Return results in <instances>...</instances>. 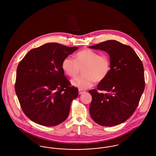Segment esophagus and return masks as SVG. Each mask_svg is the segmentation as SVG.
<instances>
[{
	"label": "esophagus",
	"mask_w": 156,
	"mask_h": 156,
	"mask_svg": "<svg viewBox=\"0 0 156 156\" xmlns=\"http://www.w3.org/2000/svg\"><path fill=\"white\" fill-rule=\"evenodd\" d=\"M83 92H85L84 90H82V89H79V94H80V95L83 94Z\"/></svg>",
	"instance_id": "1"
}]
</instances>
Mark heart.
Wrapping results in <instances>:
<instances>
[{
    "instance_id": "heart-1",
    "label": "heart",
    "mask_w": 156,
    "mask_h": 156,
    "mask_svg": "<svg viewBox=\"0 0 156 156\" xmlns=\"http://www.w3.org/2000/svg\"><path fill=\"white\" fill-rule=\"evenodd\" d=\"M111 63L106 54H99L95 51L84 49L77 52L75 58L68 56L63 59L62 68L70 76H75L82 70L83 75L71 80V83L80 89H86L93 86L94 82H101L107 77L111 71Z\"/></svg>"
}]
</instances>
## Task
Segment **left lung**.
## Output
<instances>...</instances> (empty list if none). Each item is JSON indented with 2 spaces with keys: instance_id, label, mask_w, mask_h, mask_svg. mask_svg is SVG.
<instances>
[{
  "instance_id": "8db88e82",
  "label": "left lung",
  "mask_w": 156,
  "mask_h": 156,
  "mask_svg": "<svg viewBox=\"0 0 156 156\" xmlns=\"http://www.w3.org/2000/svg\"><path fill=\"white\" fill-rule=\"evenodd\" d=\"M89 48L106 51L111 63L107 77L99 83L97 89L89 90L92 98L90 115L101 126L119 125L133 114L139 105L145 87L143 65L131 47L116 40Z\"/></svg>"
}]
</instances>
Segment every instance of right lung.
I'll return each mask as SVG.
<instances>
[{
  "mask_svg": "<svg viewBox=\"0 0 156 156\" xmlns=\"http://www.w3.org/2000/svg\"><path fill=\"white\" fill-rule=\"evenodd\" d=\"M78 48L47 43L31 50L19 62L15 91L23 111L33 122L54 126L67 119L78 89L64 76L62 62Z\"/></svg>",
  "mask_w": 156,
  "mask_h": 156,
  "instance_id": "right-lung-1",
  "label": "right lung"
}]
</instances>
